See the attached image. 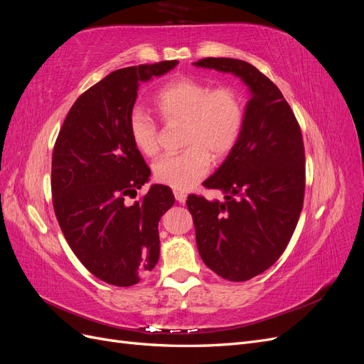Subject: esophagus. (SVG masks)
Listing matches in <instances>:
<instances>
[{
    "label": "esophagus",
    "instance_id": "1",
    "mask_svg": "<svg viewBox=\"0 0 364 364\" xmlns=\"http://www.w3.org/2000/svg\"><path fill=\"white\" fill-rule=\"evenodd\" d=\"M174 197L179 203H183L186 200V193H183L181 190H174Z\"/></svg>",
    "mask_w": 364,
    "mask_h": 364
}]
</instances>
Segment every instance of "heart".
Segmentation results:
<instances>
[{
	"label": "heart",
	"instance_id": "heart-1",
	"mask_svg": "<svg viewBox=\"0 0 364 364\" xmlns=\"http://www.w3.org/2000/svg\"><path fill=\"white\" fill-rule=\"evenodd\" d=\"M164 121H182L181 153L165 155L153 165L155 179L176 190H186L211 168L213 155L222 159L235 147L245 126V105L232 86L213 87L203 82L182 77L164 85L153 97ZM132 144L147 158L159 151V126L141 107L127 117Z\"/></svg>",
	"mask_w": 364,
	"mask_h": 364
}]
</instances>
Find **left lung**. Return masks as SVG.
Returning a JSON list of instances; mask_svg holds the SVG:
<instances>
[{
	"mask_svg": "<svg viewBox=\"0 0 364 364\" xmlns=\"http://www.w3.org/2000/svg\"><path fill=\"white\" fill-rule=\"evenodd\" d=\"M196 67L232 73L252 92L235 147L208 190L225 200L190 194L196 243L206 266L228 281H247L279 259L304 206L305 150L301 126L282 92L253 65L206 58Z\"/></svg>",
	"mask_w": 364,
	"mask_h": 364,
	"instance_id": "left-lung-1",
	"label": "left lung"
}]
</instances>
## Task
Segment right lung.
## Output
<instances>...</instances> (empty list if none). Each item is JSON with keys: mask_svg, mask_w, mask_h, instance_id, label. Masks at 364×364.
I'll list each match as a JSON object with an SVG mask.
<instances>
[{"mask_svg": "<svg viewBox=\"0 0 364 364\" xmlns=\"http://www.w3.org/2000/svg\"><path fill=\"white\" fill-rule=\"evenodd\" d=\"M176 65L162 60L106 75L77 98L54 144L51 194L59 226L83 266L117 287L138 284L156 266L158 223L174 203L165 185H151L135 203L126 199L136 197L150 176L127 130L139 82Z\"/></svg>", "mask_w": 364, "mask_h": 364, "instance_id": "obj_1", "label": "right lung"}]
</instances>
